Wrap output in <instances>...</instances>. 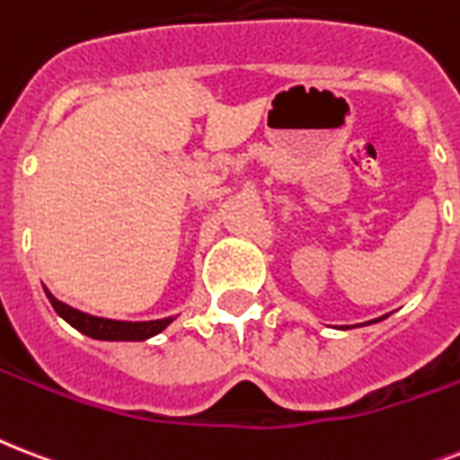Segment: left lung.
Returning a JSON list of instances; mask_svg holds the SVG:
<instances>
[{"instance_id":"left-lung-1","label":"left lung","mask_w":460,"mask_h":460,"mask_svg":"<svg viewBox=\"0 0 460 460\" xmlns=\"http://www.w3.org/2000/svg\"><path fill=\"white\" fill-rule=\"evenodd\" d=\"M385 315H381V318H376V321H384ZM376 321H369V323H376Z\"/></svg>"}]
</instances>
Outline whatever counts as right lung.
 I'll list each match as a JSON object with an SVG mask.
<instances>
[{"label": "right lung", "mask_w": 460, "mask_h": 460, "mask_svg": "<svg viewBox=\"0 0 460 460\" xmlns=\"http://www.w3.org/2000/svg\"><path fill=\"white\" fill-rule=\"evenodd\" d=\"M45 294H48V299H50L52 308L58 311L59 318H65L72 328H76V331L93 340L139 342V340H149L154 335H159L161 331H166L168 325L173 323V315L159 318V321H113V318H101V315L84 314L79 308H72L65 301L55 299L48 289H45Z\"/></svg>", "instance_id": "obj_1"}]
</instances>
